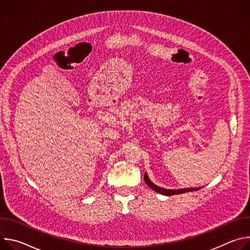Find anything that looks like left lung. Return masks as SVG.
<instances>
[{
	"label": "left lung",
	"instance_id": "left-lung-1",
	"mask_svg": "<svg viewBox=\"0 0 250 250\" xmlns=\"http://www.w3.org/2000/svg\"><path fill=\"white\" fill-rule=\"evenodd\" d=\"M145 181H146V183L152 190H154L155 192L160 193V194H162V195H166V196L183 194V193H186V192H193V191H198V190L201 189V188H188V189H179V190H167V189H163V188H160V187L154 185V184L149 180V178H148V176H147L146 173L145 174Z\"/></svg>",
	"mask_w": 250,
	"mask_h": 250
}]
</instances>
